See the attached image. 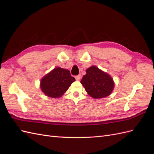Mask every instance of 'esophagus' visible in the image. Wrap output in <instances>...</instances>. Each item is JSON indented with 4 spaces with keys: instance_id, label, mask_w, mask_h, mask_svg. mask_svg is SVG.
I'll list each match as a JSON object with an SVG mask.
<instances>
[{
    "instance_id": "obj_1",
    "label": "esophagus",
    "mask_w": 154,
    "mask_h": 154,
    "mask_svg": "<svg viewBox=\"0 0 154 154\" xmlns=\"http://www.w3.org/2000/svg\"><path fill=\"white\" fill-rule=\"evenodd\" d=\"M75 78H76V81H79V80H80V78H81V75H78V76H75Z\"/></svg>"
}]
</instances>
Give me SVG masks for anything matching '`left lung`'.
I'll return each mask as SVG.
<instances>
[{
  "label": "left lung",
  "instance_id": "8db88e82",
  "mask_svg": "<svg viewBox=\"0 0 154 154\" xmlns=\"http://www.w3.org/2000/svg\"><path fill=\"white\" fill-rule=\"evenodd\" d=\"M80 82L88 94L94 99L109 96L114 88L111 76L96 66H91L86 70V74Z\"/></svg>",
  "mask_w": 154,
  "mask_h": 154
}]
</instances>
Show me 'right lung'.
<instances>
[{
    "label": "right lung",
    "instance_id": "1",
    "mask_svg": "<svg viewBox=\"0 0 154 154\" xmlns=\"http://www.w3.org/2000/svg\"><path fill=\"white\" fill-rule=\"evenodd\" d=\"M74 81L75 78L71 76L69 70L57 67L41 79L40 87L45 96L59 98Z\"/></svg>",
    "mask_w": 154,
    "mask_h": 154
}]
</instances>
